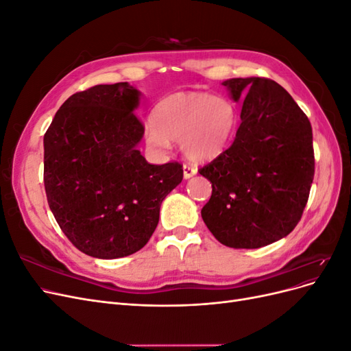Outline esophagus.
<instances>
[{
	"mask_svg": "<svg viewBox=\"0 0 351 351\" xmlns=\"http://www.w3.org/2000/svg\"><path fill=\"white\" fill-rule=\"evenodd\" d=\"M196 173H197V169L193 165H187V164L183 165V176H184V178L193 177Z\"/></svg>",
	"mask_w": 351,
	"mask_h": 351,
	"instance_id": "esophagus-1",
	"label": "esophagus"
}]
</instances>
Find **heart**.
<instances>
[{
    "mask_svg": "<svg viewBox=\"0 0 351 351\" xmlns=\"http://www.w3.org/2000/svg\"><path fill=\"white\" fill-rule=\"evenodd\" d=\"M236 125L232 104L204 92H180L159 102L154 124L145 127V142L161 154L169 141H178L183 154L192 161L215 158L228 143Z\"/></svg>",
    "mask_w": 351,
    "mask_h": 351,
    "instance_id": "1",
    "label": "heart"
}]
</instances>
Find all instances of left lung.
<instances>
[{
    "instance_id": "obj_1",
    "label": "left lung",
    "mask_w": 351,
    "mask_h": 351,
    "mask_svg": "<svg viewBox=\"0 0 351 351\" xmlns=\"http://www.w3.org/2000/svg\"><path fill=\"white\" fill-rule=\"evenodd\" d=\"M243 99L232 145L199 169L212 183L202 218L214 237L234 249H258L299 224L315 176L312 125L277 82H224Z\"/></svg>"
}]
</instances>
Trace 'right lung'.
<instances>
[{"label": "right lung", "mask_w": 351, "mask_h": 351, "mask_svg": "<svg viewBox=\"0 0 351 351\" xmlns=\"http://www.w3.org/2000/svg\"><path fill=\"white\" fill-rule=\"evenodd\" d=\"M137 104L127 82L97 84L71 95L44 136L49 209L73 246L93 258L141 250L183 180L182 164H149L136 147L145 133Z\"/></svg>", "instance_id": "right-lung-1"}]
</instances>
